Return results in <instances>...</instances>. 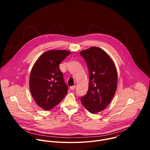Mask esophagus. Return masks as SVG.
Returning a JSON list of instances; mask_svg holds the SVG:
<instances>
[{"label":"esophagus","mask_w":150,"mask_h":150,"mask_svg":"<svg viewBox=\"0 0 150 150\" xmlns=\"http://www.w3.org/2000/svg\"><path fill=\"white\" fill-rule=\"evenodd\" d=\"M75 87H76V85H74V86H72V87H70V90L72 91V90H75Z\"/></svg>","instance_id":"esophagus-1"}]
</instances>
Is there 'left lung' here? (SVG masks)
Here are the masks:
<instances>
[{"label": "left lung", "instance_id": "1", "mask_svg": "<svg viewBox=\"0 0 150 150\" xmlns=\"http://www.w3.org/2000/svg\"><path fill=\"white\" fill-rule=\"evenodd\" d=\"M80 54L86 61L90 75L88 92L81 101L95 114L104 110L112 101L117 89V72L112 58L99 47H91Z\"/></svg>", "mask_w": 150, "mask_h": 150}]
</instances>
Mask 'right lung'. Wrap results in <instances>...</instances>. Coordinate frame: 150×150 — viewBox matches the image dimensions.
<instances>
[{
  "instance_id": "1",
  "label": "right lung",
  "mask_w": 150,
  "mask_h": 150,
  "mask_svg": "<svg viewBox=\"0 0 150 150\" xmlns=\"http://www.w3.org/2000/svg\"><path fill=\"white\" fill-rule=\"evenodd\" d=\"M70 53L65 50H48L38 58L32 68L30 91L37 105L45 110L52 109L68 93L59 64Z\"/></svg>"
}]
</instances>
